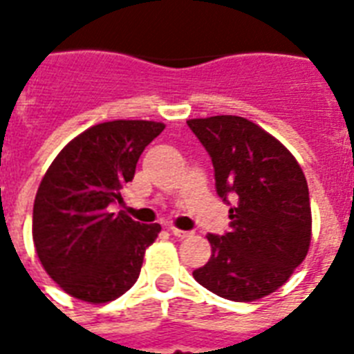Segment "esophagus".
Returning a JSON list of instances; mask_svg holds the SVG:
<instances>
[{"label":"esophagus","mask_w":354,"mask_h":354,"mask_svg":"<svg viewBox=\"0 0 354 354\" xmlns=\"http://www.w3.org/2000/svg\"><path fill=\"white\" fill-rule=\"evenodd\" d=\"M169 232H171V235L178 236V239H185V236L191 235L189 232H183V230H180V227H174V226L169 227Z\"/></svg>","instance_id":"esophagus-1"}]
</instances>
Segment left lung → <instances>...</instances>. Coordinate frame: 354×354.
Returning a JSON list of instances; mask_svg holds the SVG:
<instances>
[{"label": "left lung", "mask_w": 354, "mask_h": 354, "mask_svg": "<svg viewBox=\"0 0 354 354\" xmlns=\"http://www.w3.org/2000/svg\"><path fill=\"white\" fill-rule=\"evenodd\" d=\"M215 167L230 232L207 235L211 257L193 277L216 296L255 301L288 281L307 257L313 216L307 178L274 136L239 115L189 119Z\"/></svg>", "instance_id": "1"}]
</instances>
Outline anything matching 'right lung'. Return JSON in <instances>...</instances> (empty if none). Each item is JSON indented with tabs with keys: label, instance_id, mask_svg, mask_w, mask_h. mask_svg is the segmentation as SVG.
Segmentation results:
<instances>
[{
	"label": "right lung",
	"instance_id": "1",
	"mask_svg": "<svg viewBox=\"0 0 354 354\" xmlns=\"http://www.w3.org/2000/svg\"><path fill=\"white\" fill-rule=\"evenodd\" d=\"M156 121H108L64 147L41 178L32 241L41 266L69 296L101 305L130 290L160 224L113 213L145 147L163 132Z\"/></svg>",
	"mask_w": 354,
	"mask_h": 354
}]
</instances>
